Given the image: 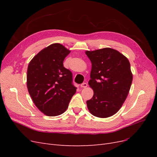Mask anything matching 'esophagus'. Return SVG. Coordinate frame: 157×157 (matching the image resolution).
<instances>
[{
    "label": "esophagus",
    "instance_id": "1",
    "mask_svg": "<svg viewBox=\"0 0 157 157\" xmlns=\"http://www.w3.org/2000/svg\"><path fill=\"white\" fill-rule=\"evenodd\" d=\"M87 86H88V84L86 82H84V83L80 84V87L81 88H86Z\"/></svg>",
    "mask_w": 157,
    "mask_h": 157
}]
</instances>
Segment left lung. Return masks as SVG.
<instances>
[{
	"mask_svg": "<svg viewBox=\"0 0 157 157\" xmlns=\"http://www.w3.org/2000/svg\"><path fill=\"white\" fill-rule=\"evenodd\" d=\"M92 62L88 84L94 90L86 101L90 113L107 118L118 111L127 98L132 82L130 64L119 52L110 48L86 51Z\"/></svg>",
	"mask_w": 157,
	"mask_h": 157,
	"instance_id": "obj_1",
	"label": "left lung"
}]
</instances>
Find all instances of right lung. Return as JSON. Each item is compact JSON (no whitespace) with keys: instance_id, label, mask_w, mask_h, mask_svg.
Returning <instances> with one entry per match:
<instances>
[{"instance_id":"1","label":"right lung","mask_w":157,"mask_h":157,"mask_svg":"<svg viewBox=\"0 0 157 157\" xmlns=\"http://www.w3.org/2000/svg\"><path fill=\"white\" fill-rule=\"evenodd\" d=\"M69 53L61 44H52L39 52L28 65V91L36 107L47 116L63 113L77 90L72 73L63 67Z\"/></svg>"}]
</instances>
